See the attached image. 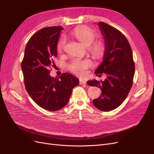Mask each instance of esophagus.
I'll use <instances>...</instances> for the list:
<instances>
[{"mask_svg": "<svg viewBox=\"0 0 154 154\" xmlns=\"http://www.w3.org/2000/svg\"><path fill=\"white\" fill-rule=\"evenodd\" d=\"M87 83V80H80V85H85Z\"/></svg>", "mask_w": 154, "mask_h": 154, "instance_id": "esophagus-1", "label": "esophagus"}]
</instances>
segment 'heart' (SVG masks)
<instances>
[{
    "mask_svg": "<svg viewBox=\"0 0 154 154\" xmlns=\"http://www.w3.org/2000/svg\"><path fill=\"white\" fill-rule=\"evenodd\" d=\"M73 36L80 42L83 45H89L90 52L97 57H100L103 55L105 51V45L103 41H94L96 37V32L92 29L85 26L77 27L72 31ZM66 38L62 36L60 38L57 45V49L58 52H62L66 44ZM92 66V62L90 59L74 58L67 64V68L73 73L78 75H85L87 69Z\"/></svg>",
    "mask_w": 154,
    "mask_h": 154,
    "instance_id": "heart-1",
    "label": "heart"
}]
</instances>
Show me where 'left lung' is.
Segmentation results:
<instances>
[{
    "label": "left lung",
    "mask_w": 154,
    "mask_h": 154,
    "mask_svg": "<svg viewBox=\"0 0 154 154\" xmlns=\"http://www.w3.org/2000/svg\"><path fill=\"white\" fill-rule=\"evenodd\" d=\"M100 29L105 41L103 61L96 70V75L105 73L103 82H87L90 86L101 88V94L93 100V104L101 111L114 110L127 97L133 84L135 63L131 47L126 36L115 27L100 22Z\"/></svg>",
    "instance_id": "8db88e82"
}]
</instances>
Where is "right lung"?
Here are the masks:
<instances>
[{
  "instance_id": "1",
  "label": "right lung",
  "mask_w": 154,
  "mask_h": 154,
  "mask_svg": "<svg viewBox=\"0 0 154 154\" xmlns=\"http://www.w3.org/2000/svg\"><path fill=\"white\" fill-rule=\"evenodd\" d=\"M60 26L47 27L32 35L25 48L21 63L26 89L32 100L42 108L57 111L67 105L79 80L71 74L63 72L58 78L50 76L55 66L57 45Z\"/></svg>"
}]
</instances>
